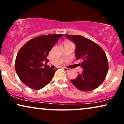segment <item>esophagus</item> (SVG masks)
Wrapping results in <instances>:
<instances>
[{"instance_id":"1","label":"esophagus","mask_w":124,"mask_h":124,"mask_svg":"<svg viewBox=\"0 0 124 124\" xmlns=\"http://www.w3.org/2000/svg\"><path fill=\"white\" fill-rule=\"evenodd\" d=\"M63 69L65 71V72H68V71L69 70V69H68V68H65V67L63 68Z\"/></svg>"}]
</instances>
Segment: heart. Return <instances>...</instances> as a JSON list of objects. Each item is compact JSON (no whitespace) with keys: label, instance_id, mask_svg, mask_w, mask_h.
Masks as SVG:
<instances>
[{"label":"heart","instance_id":"obj_1","mask_svg":"<svg viewBox=\"0 0 124 124\" xmlns=\"http://www.w3.org/2000/svg\"><path fill=\"white\" fill-rule=\"evenodd\" d=\"M72 43V42H70V41H65V42H64V44H71Z\"/></svg>","mask_w":124,"mask_h":124}]
</instances>
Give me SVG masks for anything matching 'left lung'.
<instances>
[{"instance_id": "left-lung-1", "label": "left lung", "mask_w": 124, "mask_h": 124, "mask_svg": "<svg viewBox=\"0 0 124 124\" xmlns=\"http://www.w3.org/2000/svg\"><path fill=\"white\" fill-rule=\"evenodd\" d=\"M65 35L76 44V58L82 62L79 65L83 69L82 74L70 80L71 83L83 92L96 89L108 73V62L106 53L97 44L88 38L78 35Z\"/></svg>"}]
</instances>
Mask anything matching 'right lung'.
I'll use <instances>...</instances> for the list:
<instances>
[{"mask_svg":"<svg viewBox=\"0 0 124 124\" xmlns=\"http://www.w3.org/2000/svg\"><path fill=\"white\" fill-rule=\"evenodd\" d=\"M62 35H39L28 41L21 48L16 58L15 69L18 78L26 86L39 90L50 83L56 70L46 65V57ZM44 60L46 61L45 65Z\"/></svg>","mask_w":124,"mask_h":124,"instance_id":"1","label":"right lung"}]
</instances>
